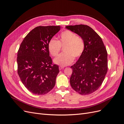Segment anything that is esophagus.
I'll list each match as a JSON object with an SVG mask.
<instances>
[{"mask_svg": "<svg viewBox=\"0 0 124 124\" xmlns=\"http://www.w3.org/2000/svg\"><path fill=\"white\" fill-rule=\"evenodd\" d=\"M63 68H64V67H63V66H59V70H62V69H63Z\"/></svg>", "mask_w": 124, "mask_h": 124, "instance_id": "obj_1", "label": "esophagus"}]
</instances>
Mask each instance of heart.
Returning a JSON list of instances; mask_svg holds the SVG:
<instances>
[{
	"mask_svg": "<svg viewBox=\"0 0 124 124\" xmlns=\"http://www.w3.org/2000/svg\"><path fill=\"white\" fill-rule=\"evenodd\" d=\"M63 48L64 53L59 55L54 59L56 64L65 66L70 65L75 58H78L83 54L85 43L81 37L69 30L62 31L59 36V40L52 39L48 44L50 53L53 56H57Z\"/></svg>",
	"mask_w": 124,
	"mask_h": 124,
	"instance_id": "heart-1",
	"label": "heart"
}]
</instances>
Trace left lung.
I'll return each instance as SVG.
<instances>
[{
    "label": "left lung",
    "instance_id": "8db88e82",
    "mask_svg": "<svg viewBox=\"0 0 124 124\" xmlns=\"http://www.w3.org/2000/svg\"><path fill=\"white\" fill-rule=\"evenodd\" d=\"M66 28L83 39L85 48L76 63L71 66L72 88L81 95L95 92L102 84L108 71V53L101 37L86 25H69Z\"/></svg>",
    "mask_w": 124,
    "mask_h": 124
}]
</instances>
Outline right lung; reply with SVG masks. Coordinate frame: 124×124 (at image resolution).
<instances>
[{
	"mask_svg": "<svg viewBox=\"0 0 124 124\" xmlns=\"http://www.w3.org/2000/svg\"><path fill=\"white\" fill-rule=\"evenodd\" d=\"M62 27L40 26L30 31L17 52V73L25 87L33 94H46L53 88L59 67L53 64L48 44Z\"/></svg>",
	"mask_w": 124,
	"mask_h": 124,
	"instance_id": "1",
	"label": "right lung"
}]
</instances>
